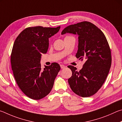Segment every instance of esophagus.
Listing matches in <instances>:
<instances>
[{"label": "esophagus", "mask_w": 122, "mask_h": 122, "mask_svg": "<svg viewBox=\"0 0 122 122\" xmlns=\"http://www.w3.org/2000/svg\"><path fill=\"white\" fill-rule=\"evenodd\" d=\"M60 66H61V69H65V66L64 65H63V64H61V65H60Z\"/></svg>", "instance_id": "esophagus-1"}]
</instances>
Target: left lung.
Segmentation results:
<instances>
[{"mask_svg": "<svg viewBox=\"0 0 122 122\" xmlns=\"http://www.w3.org/2000/svg\"><path fill=\"white\" fill-rule=\"evenodd\" d=\"M66 33L78 36L76 57L85 61L79 71L73 66H68L72 72L68 82L76 95L89 97L99 90L108 76L112 64L109 46L103 32L87 21L69 25L61 35Z\"/></svg>", "mask_w": 122, "mask_h": 122, "instance_id": "obj_1", "label": "left lung"}]
</instances>
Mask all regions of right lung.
<instances>
[{
    "label": "right lung",
    "mask_w": 122,
    "mask_h": 122,
    "mask_svg": "<svg viewBox=\"0 0 122 122\" xmlns=\"http://www.w3.org/2000/svg\"><path fill=\"white\" fill-rule=\"evenodd\" d=\"M60 28H27L15 40L10 56L12 69L19 88L31 99L40 100L49 94L61 70L56 63L42 70L40 63L42 54L48 51L49 38Z\"/></svg>",
    "instance_id": "obj_1"
}]
</instances>
